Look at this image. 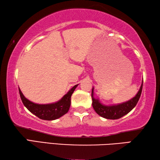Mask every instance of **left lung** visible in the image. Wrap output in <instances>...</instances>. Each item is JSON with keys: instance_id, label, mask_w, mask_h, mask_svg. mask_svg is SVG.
Masks as SVG:
<instances>
[{"instance_id": "obj_1", "label": "left lung", "mask_w": 160, "mask_h": 160, "mask_svg": "<svg viewBox=\"0 0 160 160\" xmlns=\"http://www.w3.org/2000/svg\"><path fill=\"white\" fill-rule=\"evenodd\" d=\"M142 83L143 80L142 81V84L140 85L138 92L132 98L128 100V101L117 104L105 105L102 104L99 98L94 97V88H92V107L94 111H95L97 114L107 119H113V120H114V119H118L123 117V116L129 113L136 106L137 103L140 99V97L141 95Z\"/></svg>"}]
</instances>
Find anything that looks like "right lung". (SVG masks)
I'll list each match as a JSON object with an SVG mask.
<instances>
[{
  "label": "right lung",
  "instance_id": "right-lung-1",
  "mask_svg": "<svg viewBox=\"0 0 160 160\" xmlns=\"http://www.w3.org/2000/svg\"><path fill=\"white\" fill-rule=\"evenodd\" d=\"M78 85L72 87L58 101L50 104H37L27 99L20 88L19 92L23 104L32 113L43 120L53 121L61 117L68 112L71 103V95Z\"/></svg>",
  "mask_w": 160,
  "mask_h": 160
}]
</instances>
